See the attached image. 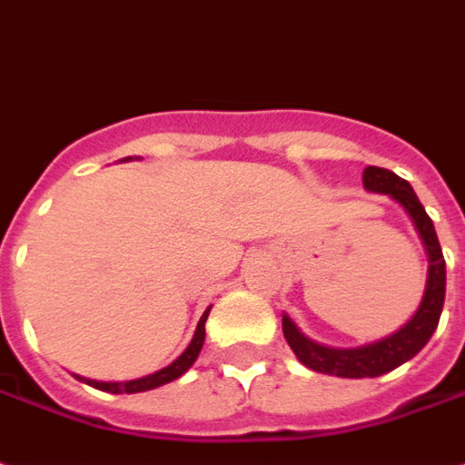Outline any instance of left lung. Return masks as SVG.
I'll return each instance as SVG.
<instances>
[{
    "instance_id": "obj_1",
    "label": "left lung",
    "mask_w": 465,
    "mask_h": 465,
    "mask_svg": "<svg viewBox=\"0 0 465 465\" xmlns=\"http://www.w3.org/2000/svg\"><path fill=\"white\" fill-rule=\"evenodd\" d=\"M364 188L371 193H384L394 198L400 206L410 213V219L418 229L420 239L428 252V282H425V295L420 300V308L415 315L407 321L400 331H394L391 336L374 343H366L359 349H331L311 341L305 333H300V328L287 315H282V333L290 349L295 351L302 364L331 374V377L346 379H364V377H381L400 364L410 361L422 346L430 341V336L438 328L440 312H443L445 300V259L438 233L432 226L430 216L425 213V208L418 201V195L412 191V185L394 175L391 170L369 165L364 170Z\"/></svg>"
}]
</instances>
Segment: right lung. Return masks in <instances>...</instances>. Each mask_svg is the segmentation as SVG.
<instances>
[{"instance_id":"add662e5","label":"right lung","mask_w":465,"mask_h":465,"mask_svg":"<svg viewBox=\"0 0 465 465\" xmlns=\"http://www.w3.org/2000/svg\"><path fill=\"white\" fill-rule=\"evenodd\" d=\"M208 311H211V308H208ZM208 311L201 315L198 328H195V333H193V341L188 343V349L180 353L173 364L165 366V369H160V371L147 374V377H142V379H132V381H96V379H84V381L101 391H112V394H122V391H126V394H134V391H147V390H154V387H163V384H167V381L183 377V374L195 364L198 353H201V349H203V341H206Z\"/></svg>"}]
</instances>
